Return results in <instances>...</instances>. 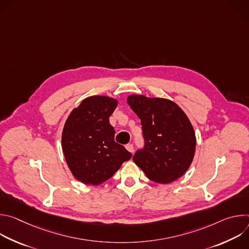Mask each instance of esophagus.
I'll use <instances>...</instances> for the list:
<instances>
[{
  "label": "esophagus",
  "mask_w": 249,
  "mask_h": 249,
  "mask_svg": "<svg viewBox=\"0 0 249 249\" xmlns=\"http://www.w3.org/2000/svg\"><path fill=\"white\" fill-rule=\"evenodd\" d=\"M125 148H126V150H127L128 152H130V153H133V151H134V146H133L132 144H127V145L125 146Z\"/></svg>",
  "instance_id": "obj_1"
}]
</instances>
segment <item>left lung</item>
<instances>
[{
	"label": "left lung",
	"instance_id": "8db88e82",
	"mask_svg": "<svg viewBox=\"0 0 249 249\" xmlns=\"http://www.w3.org/2000/svg\"><path fill=\"white\" fill-rule=\"evenodd\" d=\"M127 102L141 119L145 148L133 157L149 179L168 184L192 163L196 136L185 112L170 99L131 94Z\"/></svg>",
	"mask_w": 249,
	"mask_h": 249
}]
</instances>
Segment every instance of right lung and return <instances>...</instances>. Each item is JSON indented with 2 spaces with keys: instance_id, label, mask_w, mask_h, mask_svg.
<instances>
[{
  "instance_id": "obj_1",
  "label": "right lung",
  "mask_w": 249,
  "mask_h": 249,
  "mask_svg": "<svg viewBox=\"0 0 249 249\" xmlns=\"http://www.w3.org/2000/svg\"><path fill=\"white\" fill-rule=\"evenodd\" d=\"M118 100L106 95L85 98L71 111L62 132V150L68 167L84 184L99 185L131 159L114 141L109 117Z\"/></svg>"
}]
</instances>
